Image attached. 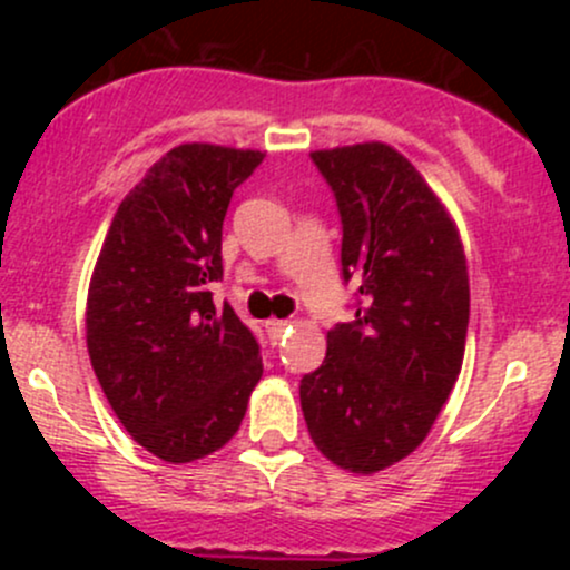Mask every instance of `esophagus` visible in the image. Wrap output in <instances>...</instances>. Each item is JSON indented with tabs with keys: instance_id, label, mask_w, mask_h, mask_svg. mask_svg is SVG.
Returning <instances> with one entry per match:
<instances>
[{
	"instance_id": "34e87169",
	"label": "esophagus",
	"mask_w": 570,
	"mask_h": 570,
	"mask_svg": "<svg viewBox=\"0 0 570 570\" xmlns=\"http://www.w3.org/2000/svg\"><path fill=\"white\" fill-rule=\"evenodd\" d=\"M289 327H292L289 320H269V322H267L269 338H281L286 331H289Z\"/></svg>"
}]
</instances>
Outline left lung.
I'll use <instances>...</instances> for the list:
<instances>
[{"instance_id":"8db88e82","label":"left lung","mask_w":570,"mask_h":570,"mask_svg":"<svg viewBox=\"0 0 570 570\" xmlns=\"http://www.w3.org/2000/svg\"><path fill=\"white\" fill-rule=\"evenodd\" d=\"M342 217V275L355 320L327 331L301 381L317 450L353 474L411 455L463 366L469 273L461 234L422 174L386 142L312 151Z\"/></svg>"}]
</instances>
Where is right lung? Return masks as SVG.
<instances>
[{
	"label": "right lung",
	"instance_id": "add662e5",
	"mask_svg": "<svg viewBox=\"0 0 570 570\" xmlns=\"http://www.w3.org/2000/svg\"><path fill=\"white\" fill-rule=\"evenodd\" d=\"M264 154L184 142L120 200L88 289V353L126 433L189 463L234 439L262 377L250 327L209 286L223 220Z\"/></svg>",
	"mask_w": 570,
	"mask_h": 570
}]
</instances>
